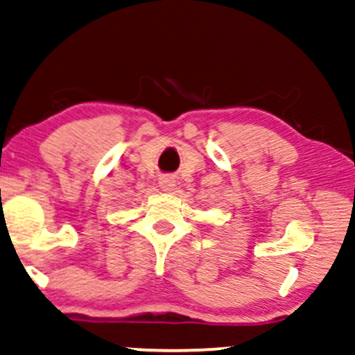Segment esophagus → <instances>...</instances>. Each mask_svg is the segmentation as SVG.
I'll return each instance as SVG.
<instances>
[{
  "instance_id": "34e87169",
  "label": "esophagus",
  "mask_w": 355,
  "mask_h": 355,
  "mask_svg": "<svg viewBox=\"0 0 355 355\" xmlns=\"http://www.w3.org/2000/svg\"><path fill=\"white\" fill-rule=\"evenodd\" d=\"M158 183H160V187L164 190H172L175 187V177H172V175H162Z\"/></svg>"
}]
</instances>
